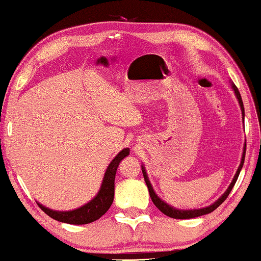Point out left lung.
Segmentation results:
<instances>
[{
    "label": "left lung",
    "instance_id": "8db88e82",
    "mask_svg": "<svg viewBox=\"0 0 261 261\" xmlns=\"http://www.w3.org/2000/svg\"><path fill=\"white\" fill-rule=\"evenodd\" d=\"M231 87L232 90L234 91V94H236V98L238 99V102H239V106H240V110H242V115H243V121H244V118H245V111H244V105H243V100H242V95H240L239 91L237 89V86L234 85L233 83L231 82ZM245 153H246V142L244 144V148H243V155H242V161H240V164L237 169V172H236L233 179H232V182L230 183V186L226 189V191L224 192V194L220 196V197L216 200L214 204H211L209 206H205V207H202V209H192V210H181V209H176V207L169 205V204L164 202L163 199H161L159 197L158 195H156V192L154 190L153 186H151V183L149 181V178H148V175H147V171H146V168L142 164L141 166V169H142V174H143V178L144 181H146V184L148 187V190H149V195H150V198L153 200V203L155 204V206L158 207V209L163 212L164 215L168 216V217H171V218H175V219H189V218H195V217H199V216H203V215H206V214H210L214 210L217 209V207L222 204L224 200L227 198L228 194H230L232 188L237 182V178L239 176V172L242 170L243 168V164H244V160H245Z\"/></svg>",
    "mask_w": 261,
    "mask_h": 261
}]
</instances>
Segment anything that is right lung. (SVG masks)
<instances>
[{"mask_svg":"<svg viewBox=\"0 0 261 261\" xmlns=\"http://www.w3.org/2000/svg\"><path fill=\"white\" fill-rule=\"evenodd\" d=\"M128 155H129V148H125L112 160V162L108 164L105 175H103L98 194L89 203L84 204L83 206L78 207V209L70 211H57L49 209V207L42 205L38 202L37 204L47 216L58 220V222L74 224V225H83V224L94 222V220L101 217L102 215H105L112 205V203H113L115 174H117V169L120 162Z\"/></svg>","mask_w":261,"mask_h":261,"instance_id":"right-lung-1","label":"right lung"}]
</instances>
